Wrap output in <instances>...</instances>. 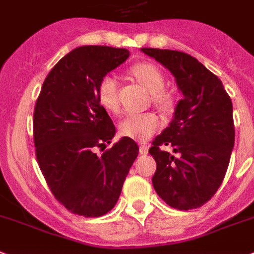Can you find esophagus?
I'll return each instance as SVG.
<instances>
[{
	"instance_id": "1",
	"label": "esophagus",
	"mask_w": 254,
	"mask_h": 254,
	"mask_svg": "<svg viewBox=\"0 0 254 254\" xmlns=\"http://www.w3.org/2000/svg\"><path fill=\"white\" fill-rule=\"evenodd\" d=\"M140 154H148V151H149V148H148V145H140Z\"/></svg>"
}]
</instances>
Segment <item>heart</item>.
<instances>
[{"label": "heart", "instance_id": "1", "mask_svg": "<svg viewBox=\"0 0 254 254\" xmlns=\"http://www.w3.org/2000/svg\"><path fill=\"white\" fill-rule=\"evenodd\" d=\"M131 73L145 88L151 92L155 105L167 110L172 106V96L163 90L164 77L157 65L151 63H138L131 68ZM97 100L104 109L116 113L119 108L118 84L113 75L106 74L101 78L96 87ZM160 121L154 113L129 114L119 125V133L125 137L145 141L158 131Z\"/></svg>", "mask_w": 254, "mask_h": 254}]
</instances>
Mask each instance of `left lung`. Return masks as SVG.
<instances>
[{"label": "left lung", "instance_id": "left-lung-1", "mask_svg": "<svg viewBox=\"0 0 254 254\" xmlns=\"http://www.w3.org/2000/svg\"><path fill=\"white\" fill-rule=\"evenodd\" d=\"M141 51L172 73L184 96L172 122L149 149L157 162L154 189L170 207L195 209L224 181L235 140L233 103L217 75L189 54L148 47ZM160 146H170L173 153Z\"/></svg>", "mask_w": 254, "mask_h": 254}]
</instances>
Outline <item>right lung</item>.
Returning <instances> with one entry per match:
<instances>
[{"label": "right lung", "mask_w": 254, "mask_h": 254, "mask_svg": "<svg viewBox=\"0 0 254 254\" xmlns=\"http://www.w3.org/2000/svg\"><path fill=\"white\" fill-rule=\"evenodd\" d=\"M128 56V50L109 46L71 50L50 70L37 99V160L54 196L71 213H108L137 157V144L128 137L96 154L116 135L113 121L97 100V83Z\"/></svg>", "instance_id": "1"}]
</instances>
